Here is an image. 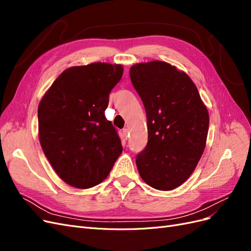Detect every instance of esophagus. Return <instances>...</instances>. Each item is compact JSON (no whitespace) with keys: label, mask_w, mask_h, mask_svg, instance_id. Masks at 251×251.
Masks as SVG:
<instances>
[{"label":"esophagus","mask_w":251,"mask_h":251,"mask_svg":"<svg viewBox=\"0 0 251 251\" xmlns=\"http://www.w3.org/2000/svg\"><path fill=\"white\" fill-rule=\"evenodd\" d=\"M123 134H124V136H125V138L126 139V138H127V135H128V130H127L126 127L124 128V130H123Z\"/></svg>","instance_id":"esophagus-1"}]
</instances>
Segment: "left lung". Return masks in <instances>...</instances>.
<instances>
[{"mask_svg": "<svg viewBox=\"0 0 251 251\" xmlns=\"http://www.w3.org/2000/svg\"><path fill=\"white\" fill-rule=\"evenodd\" d=\"M130 77L146 108L149 134L136 165L148 185L172 191L189 178L203 154L207 108L191 77L169 63L136 64Z\"/></svg>", "mask_w": 251, "mask_h": 251, "instance_id": "left-lung-1", "label": "left lung"}]
</instances>
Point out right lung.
<instances>
[{
    "mask_svg": "<svg viewBox=\"0 0 251 251\" xmlns=\"http://www.w3.org/2000/svg\"><path fill=\"white\" fill-rule=\"evenodd\" d=\"M123 65L92 63L68 68L44 94L37 109L39 139L53 170L67 184H100L123 151L117 132L104 116Z\"/></svg>",
    "mask_w": 251,
    "mask_h": 251,
    "instance_id": "add662e5",
    "label": "right lung"
}]
</instances>
